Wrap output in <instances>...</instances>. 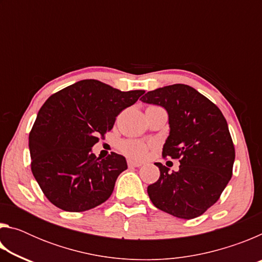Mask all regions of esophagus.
Listing matches in <instances>:
<instances>
[{"label": "esophagus", "instance_id": "obj_1", "mask_svg": "<svg viewBox=\"0 0 262 262\" xmlns=\"http://www.w3.org/2000/svg\"><path fill=\"white\" fill-rule=\"evenodd\" d=\"M127 164H128V166H129V167H139V166L142 165L141 163L135 162V161H132V159H128Z\"/></svg>", "mask_w": 262, "mask_h": 262}]
</instances>
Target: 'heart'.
I'll list each match as a JSON object with an SVG mask.
<instances>
[{
  "label": "heart",
  "mask_w": 262,
  "mask_h": 262,
  "mask_svg": "<svg viewBox=\"0 0 262 262\" xmlns=\"http://www.w3.org/2000/svg\"><path fill=\"white\" fill-rule=\"evenodd\" d=\"M119 149L127 156L135 159H143L148 152V145L139 140L122 141L119 144Z\"/></svg>",
  "instance_id": "heart-1"
}]
</instances>
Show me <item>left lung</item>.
<instances>
[{"mask_svg": "<svg viewBox=\"0 0 262 262\" xmlns=\"http://www.w3.org/2000/svg\"><path fill=\"white\" fill-rule=\"evenodd\" d=\"M141 100L167 111L170 135L162 155L180 162L172 173L155 163L161 176L148 186L150 200L167 214L195 219L217 202L232 177L234 147L228 122L212 101L186 84L149 91Z\"/></svg>", "mask_w": 262, "mask_h": 262, "instance_id": "left-lung-1", "label": "left lung"}]
</instances>
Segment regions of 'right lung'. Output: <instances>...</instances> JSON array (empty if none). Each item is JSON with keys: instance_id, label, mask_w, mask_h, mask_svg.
Segmentation results:
<instances>
[{"instance_id": "obj_1", "label": "right lung", "mask_w": 262, "mask_h": 262, "mask_svg": "<svg viewBox=\"0 0 262 262\" xmlns=\"http://www.w3.org/2000/svg\"><path fill=\"white\" fill-rule=\"evenodd\" d=\"M143 90L123 92L97 79H83L52 95L30 132L31 170L53 205L79 212L111 196L126 158L112 152L101 159L91 148L113 128L122 110Z\"/></svg>"}]
</instances>
